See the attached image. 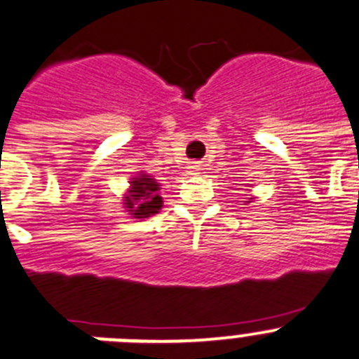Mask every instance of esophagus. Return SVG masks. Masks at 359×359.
I'll return each instance as SVG.
<instances>
[{
    "mask_svg": "<svg viewBox=\"0 0 359 359\" xmlns=\"http://www.w3.org/2000/svg\"><path fill=\"white\" fill-rule=\"evenodd\" d=\"M189 172L191 173H198V172H200V163H193V165L189 166Z\"/></svg>",
    "mask_w": 359,
    "mask_h": 359,
    "instance_id": "esophagus-1",
    "label": "esophagus"
}]
</instances>
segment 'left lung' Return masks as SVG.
I'll list each match as a JSON object with an SVG mask.
<instances>
[{
    "label": "left lung",
    "mask_w": 359,
    "mask_h": 359,
    "mask_svg": "<svg viewBox=\"0 0 359 359\" xmlns=\"http://www.w3.org/2000/svg\"><path fill=\"white\" fill-rule=\"evenodd\" d=\"M250 200H252V198H250Z\"/></svg>",
    "instance_id": "8db88e82"
}]
</instances>
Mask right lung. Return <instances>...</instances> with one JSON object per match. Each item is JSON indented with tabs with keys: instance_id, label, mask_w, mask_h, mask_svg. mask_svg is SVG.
<instances>
[{
	"instance_id": "add662e5",
	"label": "right lung",
	"mask_w": 359,
	"mask_h": 359,
	"mask_svg": "<svg viewBox=\"0 0 359 359\" xmlns=\"http://www.w3.org/2000/svg\"><path fill=\"white\" fill-rule=\"evenodd\" d=\"M161 189L156 179L140 172L130 180V189L124 194V208L131 217L145 219L158 214L163 207V198L158 191Z\"/></svg>"
}]
</instances>
